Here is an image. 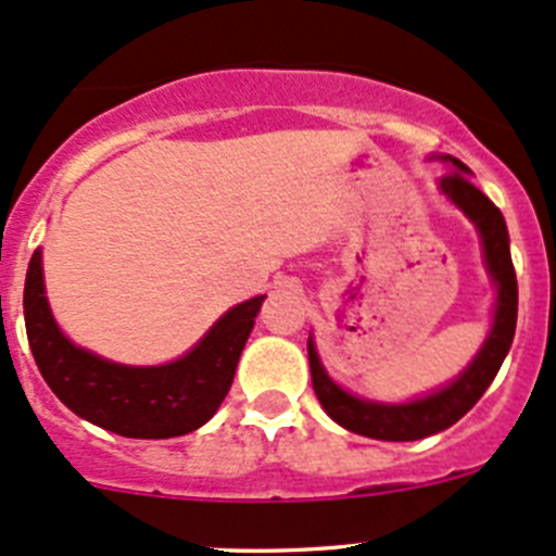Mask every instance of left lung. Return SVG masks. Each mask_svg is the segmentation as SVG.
I'll return each mask as SVG.
<instances>
[{
    "label": "left lung",
    "instance_id": "left-lung-1",
    "mask_svg": "<svg viewBox=\"0 0 556 556\" xmlns=\"http://www.w3.org/2000/svg\"><path fill=\"white\" fill-rule=\"evenodd\" d=\"M446 161H452V169L441 177V190L479 228L486 268H490L497 288L495 325H492L490 336H486L476 361L465 368L457 382L433 392V395L419 397V401L401 403V406L361 401V397L350 395L339 384L330 382L309 339L312 387L317 392V401L323 403L325 412L341 428L352 430L357 435H368V439L379 441H417L452 428L484 395L486 387L492 384V379L501 371L508 350H511L514 330H517V271H514L511 250H508L506 220H503L501 210L470 182L468 166L457 159Z\"/></svg>",
    "mask_w": 556,
    "mask_h": 556
}]
</instances>
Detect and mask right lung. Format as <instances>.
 I'll return each instance as SVG.
<instances>
[{
    "mask_svg": "<svg viewBox=\"0 0 556 556\" xmlns=\"http://www.w3.org/2000/svg\"><path fill=\"white\" fill-rule=\"evenodd\" d=\"M263 295L223 314L185 357L155 368L102 361L72 344L50 314L42 257L35 250L24 285V319L31 355L64 406L126 439H174L210 422L228 395Z\"/></svg>",
    "mask_w": 556,
    "mask_h": 556,
    "instance_id": "1",
    "label": "right lung"
}]
</instances>
